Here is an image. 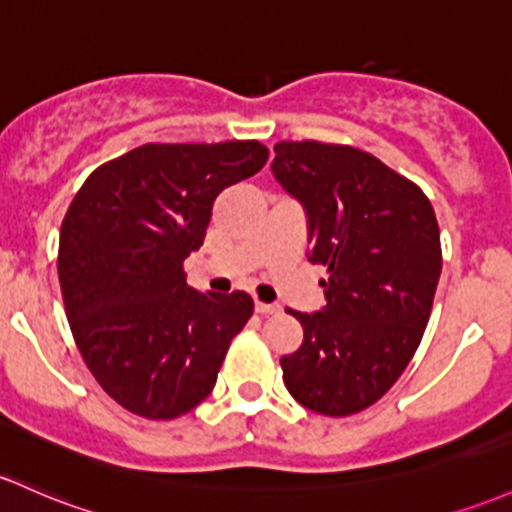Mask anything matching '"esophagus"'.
<instances>
[{
	"label": "esophagus",
	"mask_w": 512,
	"mask_h": 512,
	"mask_svg": "<svg viewBox=\"0 0 512 512\" xmlns=\"http://www.w3.org/2000/svg\"><path fill=\"white\" fill-rule=\"evenodd\" d=\"M255 311L262 313V316H269V313H279V306H274V303L255 301Z\"/></svg>",
	"instance_id": "34e87169"
}]
</instances>
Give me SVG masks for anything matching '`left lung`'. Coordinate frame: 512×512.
Instances as JSON below:
<instances>
[{"instance_id":"obj_1","label":"left lung","mask_w":512,"mask_h":512,"mask_svg":"<svg viewBox=\"0 0 512 512\" xmlns=\"http://www.w3.org/2000/svg\"><path fill=\"white\" fill-rule=\"evenodd\" d=\"M272 174L306 211L308 262L328 269L320 311L286 308L303 342L282 357L284 384L308 411L359 413L423 340L442 272L435 211L411 179L350 145L282 140Z\"/></svg>"}]
</instances>
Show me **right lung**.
<instances>
[{"label": "right lung", "mask_w": 512, "mask_h": 512, "mask_svg": "<svg viewBox=\"0 0 512 512\" xmlns=\"http://www.w3.org/2000/svg\"><path fill=\"white\" fill-rule=\"evenodd\" d=\"M257 140L148 143L87 177L60 228L58 277L77 350L126 411L172 420L213 391L252 316L245 291L201 294L182 262L223 189L265 167Z\"/></svg>", "instance_id": "add662e5"}]
</instances>
